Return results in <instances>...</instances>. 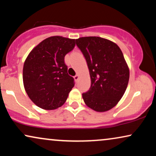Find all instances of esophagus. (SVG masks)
Segmentation results:
<instances>
[{"instance_id": "34e87169", "label": "esophagus", "mask_w": 156, "mask_h": 156, "mask_svg": "<svg viewBox=\"0 0 156 156\" xmlns=\"http://www.w3.org/2000/svg\"><path fill=\"white\" fill-rule=\"evenodd\" d=\"M74 80L77 82V81L79 80V79H80V76H79L78 74H76V75H75V76H74Z\"/></svg>"}]
</instances>
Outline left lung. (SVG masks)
<instances>
[{
    "mask_svg": "<svg viewBox=\"0 0 156 156\" xmlns=\"http://www.w3.org/2000/svg\"><path fill=\"white\" fill-rule=\"evenodd\" d=\"M76 44L86 59L91 87L82 94L86 105L98 112L110 110L124 94L129 69L116 43L100 37H83Z\"/></svg>",
    "mask_w": 156,
    "mask_h": 156,
    "instance_id": "1",
    "label": "left lung"
}]
</instances>
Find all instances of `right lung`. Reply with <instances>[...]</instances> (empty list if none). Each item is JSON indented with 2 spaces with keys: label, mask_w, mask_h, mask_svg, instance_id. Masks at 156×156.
<instances>
[{
  "label": "right lung",
  "mask_w": 156,
  "mask_h": 156,
  "mask_svg": "<svg viewBox=\"0 0 156 156\" xmlns=\"http://www.w3.org/2000/svg\"><path fill=\"white\" fill-rule=\"evenodd\" d=\"M74 46V39L52 36L38 44L27 57L23 84L30 99L40 108L56 109L67 100L74 82L67 73L65 57Z\"/></svg>",
  "instance_id": "add662e5"
}]
</instances>
